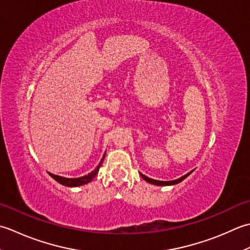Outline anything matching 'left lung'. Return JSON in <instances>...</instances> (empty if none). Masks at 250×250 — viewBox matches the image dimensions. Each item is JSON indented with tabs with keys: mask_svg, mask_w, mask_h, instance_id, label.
I'll return each instance as SVG.
<instances>
[{
	"mask_svg": "<svg viewBox=\"0 0 250 250\" xmlns=\"http://www.w3.org/2000/svg\"><path fill=\"white\" fill-rule=\"evenodd\" d=\"M191 172H192V171H190L189 174H187V175H185L183 177L179 178V179H177V180H172V181H159V180L151 179V178H147V177H146L145 175H142V174H140V175H141V177L144 178V179H145L146 181L152 183V185H156V186H171V185H177V183L181 182L183 179H186V178H187L188 176H189V175L191 174Z\"/></svg>",
	"mask_w": 250,
	"mask_h": 250,
	"instance_id": "left-lung-1",
	"label": "left lung"
}]
</instances>
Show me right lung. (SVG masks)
I'll return each mask as SVG.
<instances>
[{"instance_id": "obj_1", "label": "right lung", "mask_w": 250, "mask_h": 250, "mask_svg": "<svg viewBox=\"0 0 250 250\" xmlns=\"http://www.w3.org/2000/svg\"><path fill=\"white\" fill-rule=\"evenodd\" d=\"M104 160V156L103 157V160H101V162L99 163V165L97 166V168L95 170H93L90 172V174L86 175V176H83V177H80V178H74V179H69V178H63V177H60V176H56V175H53V174H49L50 177L54 178V179L59 182L60 185L62 186H65V187H79V186H83V185H86V183L90 182L91 180L94 179L95 176L98 174L99 171V168L101 166V164H103V162Z\"/></svg>"}]
</instances>
